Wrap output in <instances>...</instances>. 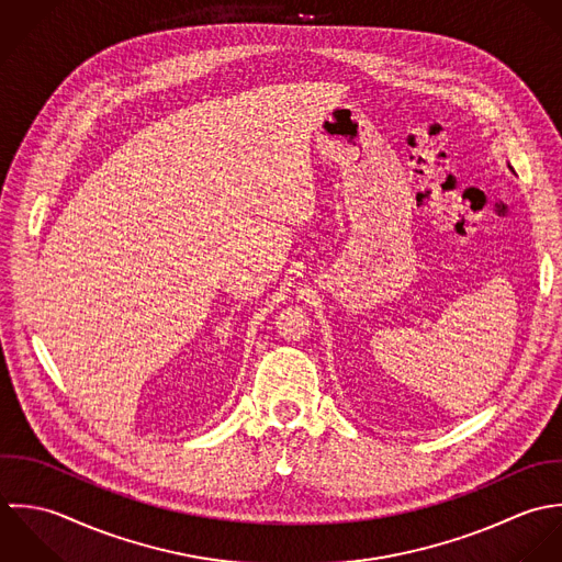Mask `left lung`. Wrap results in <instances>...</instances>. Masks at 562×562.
Returning a JSON list of instances; mask_svg holds the SVG:
<instances>
[{"instance_id": "8db88e82", "label": "left lung", "mask_w": 562, "mask_h": 562, "mask_svg": "<svg viewBox=\"0 0 562 562\" xmlns=\"http://www.w3.org/2000/svg\"><path fill=\"white\" fill-rule=\"evenodd\" d=\"M510 169H513V167H510Z\"/></svg>"}]
</instances>
